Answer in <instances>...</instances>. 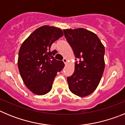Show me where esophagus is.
I'll return each instance as SVG.
<instances>
[{
  "label": "esophagus",
  "mask_w": 125,
  "mask_h": 125,
  "mask_svg": "<svg viewBox=\"0 0 125 125\" xmlns=\"http://www.w3.org/2000/svg\"><path fill=\"white\" fill-rule=\"evenodd\" d=\"M62 61L64 62V64H66L67 63V59H66V58H64L63 60H62Z\"/></svg>",
  "instance_id": "34e87169"
}]
</instances>
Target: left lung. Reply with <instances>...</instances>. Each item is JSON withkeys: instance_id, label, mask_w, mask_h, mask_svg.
Wrapping results in <instances>:
<instances>
[{"instance_id": "left-lung-1", "label": "left lung", "mask_w": 125, "mask_h": 125, "mask_svg": "<svg viewBox=\"0 0 125 125\" xmlns=\"http://www.w3.org/2000/svg\"><path fill=\"white\" fill-rule=\"evenodd\" d=\"M76 57L73 74L67 78L70 91L81 97L92 93L104 69V47L94 33L83 28L63 30Z\"/></svg>"}]
</instances>
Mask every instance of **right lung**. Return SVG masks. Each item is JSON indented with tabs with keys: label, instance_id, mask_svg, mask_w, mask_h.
I'll return each instance as SVG.
<instances>
[{
	"label": "right lung",
	"instance_id": "right-lung-1",
	"mask_svg": "<svg viewBox=\"0 0 125 125\" xmlns=\"http://www.w3.org/2000/svg\"><path fill=\"white\" fill-rule=\"evenodd\" d=\"M63 36L59 28L44 25L33 32L19 49L18 68L25 86L37 95L51 91L57 72L64 63L56 60V50L51 51L53 42Z\"/></svg>",
	"mask_w": 125,
	"mask_h": 125
}]
</instances>
